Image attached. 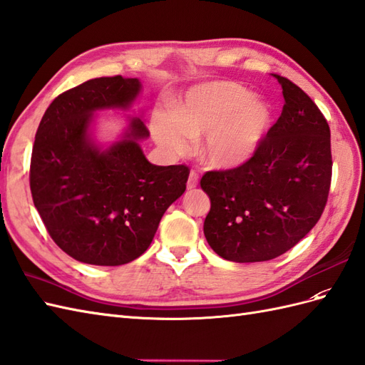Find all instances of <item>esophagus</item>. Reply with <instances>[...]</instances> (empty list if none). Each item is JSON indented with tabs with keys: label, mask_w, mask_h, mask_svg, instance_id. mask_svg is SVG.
<instances>
[{
	"label": "esophagus",
	"mask_w": 365,
	"mask_h": 365,
	"mask_svg": "<svg viewBox=\"0 0 365 365\" xmlns=\"http://www.w3.org/2000/svg\"><path fill=\"white\" fill-rule=\"evenodd\" d=\"M197 183H199V175L195 174L194 171H191V173H190V177H188V183H186V188H188V190H194L195 186H197Z\"/></svg>",
	"instance_id": "34e87169"
}]
</instances>
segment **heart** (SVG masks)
<instances>
[{"mask_svg":"<svg viewBox=\"0 0 365 365\" xmlns=\"http://www.w3.org/2000/svg\"><path fill=\"white\" fill-rule=\"evenodd\" d=\"M267 103L232 81H210L185 93L173 112L155 110L151 133L166 154L183 155L190 140L200 142L202 160L214 170L247 163L262 145L269 126Z\"/></svg>","mask_w":365,"mask_h":365,"instance_id":"1","label":"heart"}]
</instances>
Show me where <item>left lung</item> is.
<instances>
[{
    "label": "left lung",
    "instance_id": "left-lung-1",
    "mask_svg": "<svg viewBox=\"0 0 365 365\" xmlns=\"http://www.w3.org/2000/svg\"><path fill=\"white\" fill-rule=\"evenodd\" d=\"M274 77L285 105L256 154L235 170L211 171L200 180L211 200L205 237L231 262L284 255L316 225L329 197V123L301 88Z\"/></svg>",
    "mask_w": 365,
    "mask_h": 365
}]
</instances>
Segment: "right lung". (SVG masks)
Masks as SVG:
<instances>
[{
  "instance_id": "add662e5",
  "label": "right lung",
  "mask_w": 365,
  "mask_h": 365,
  "mask_svg": "<svg viewBox=\"0 0 365 365\" xmlns=\"http://www.w3.org/2000/svg\"><path fill=\"white\" fill-rule=\"evenodd\" d=\"M142 88L121 76L85 81L51 103L36 130L34 205L55 244L78 262L117 267L142 256L186 190L188 168L145 157L142 112L128 117L114 142L97 140V112L130 110Z\"/></svg>"
}]
</instances>
